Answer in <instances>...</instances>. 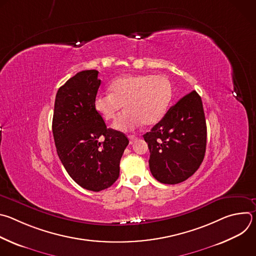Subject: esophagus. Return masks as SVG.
<instances>
[{
  "instance_id": "34e87169",
  "label": "esophagus",
  "mask_w": 256,
  "mask_h": 256,
  "mask_svg": "<svg viewBox=\"0 0 256 256\" xmlns=\"http://www.w3.org/2000/svg\"><path fill=\"white\" fill-rule=\"evenodd\" d=\"M128 138H130V144H132V142H134V140H136V136H128Z\"/></svg>"
}]
</instances>
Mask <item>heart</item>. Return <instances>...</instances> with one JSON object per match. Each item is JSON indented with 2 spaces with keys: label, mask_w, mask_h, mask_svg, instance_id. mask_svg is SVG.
<instances>
[{
  "label": "heart",
  "mask_w": 256,
  "mask_h": 256,
  "mask_svg": "<svg viewBox=\"0 0 256 256\" xmlns=\"http://www.w3.org/2000/svg\"><path fill=\"white\" fill-rule=\"evenodd\" d=\"M109 91L95 96L94 108L109 122L116 118L124 105L126 110L114 124L118 130H130L142 124H157L172 99V85L163 75H124L109 84Z\"/></svg>",
  "instance_id": "obj_1"
}]
</instances>
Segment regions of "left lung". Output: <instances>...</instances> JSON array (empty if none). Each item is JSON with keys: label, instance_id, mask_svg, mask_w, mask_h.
Here are the masks:
<instances>
[{"label": "left lung", "instance_id": "obj_1", "mask_svg": "<svg viewBox=\"0 0 256 256\" xmlns=\"http://www.w3.org/2000/svg\"><path fill=\"white\" fill-rule=\"evenodd\" d=\"M152 175L165 184H177L200 166L206 147V124L200 96L192 91L174 104L144 134Z\"/></svg>", "mask_w": 256, "mask_h": 256}]
</instances>
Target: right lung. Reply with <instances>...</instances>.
Returning a JSON list of instances; mask_svg holds the SVG:
<instances>
[{
	"instance_id": "1",
	"label": "right lung",
	"mask_w": 256,
	"mask_h": 256,
	"mask_svg": "<svg viewBox=\"0 0 256 256\" xmlns=\"http://www.w3.org/2000/svg\"><path fill=\"white\" fill-rule=\"evenodd\" d=\"M98 70L77 72L58 90L52 118L56 152L64 169L81 188L100 192L120 176V162L128 144L124 134L107 128L95 110L101 80ZM104 140L101 142L98 138Z\"/></svg>"
}]
</instances>
